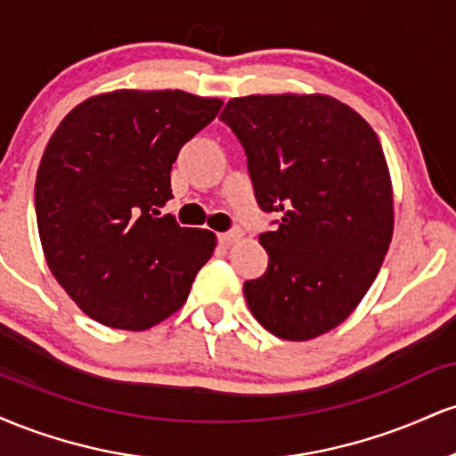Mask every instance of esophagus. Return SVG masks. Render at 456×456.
Returning <instances> with one entry per match:
<instances>
[{"label": "esophagus", "mask_w": 456, "mask_h": 456, "mask_svg": "<svg viewBox=\"0 0 456 456\" xmlns=\"http://www.w3.org/2000/svg\"><path fill=\"white\" fill-rule=\"evenodd\" d=\"M240 238H242V232H240V229H229V232L218 233V242H221V244H232Z\"/></svg>", "instance_id": "obj_1"}]
</instances>
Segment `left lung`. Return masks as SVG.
Here are the masks:
<instances>
[{"mask_svg": "<svg viewBox=\"0 0 456 456\" xmlns=\"http://www.w3.org/2000/svg\"><path fill=\"white\" fill-rule=\"evenodd\" d=\"M221 119L242 143L255 197L279 212L259 242L264 276L244 282L255 319L287 341L337 328L360 305L388 253L395 212L373 128L330 96H244Z\"/></svg>", "mask_w": 456, "mask_h": 456, "instance_id": "8db88e82", "label": "left lung"}]
</instances>
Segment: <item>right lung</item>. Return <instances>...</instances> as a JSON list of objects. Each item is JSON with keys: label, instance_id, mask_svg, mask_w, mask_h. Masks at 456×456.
Instances as JSON below:
<instances>
[{"label": "right lung", "instance_id": "obj_1", "mask_svg": "<svg viewBox=\"0 0 456 456\" xmlns=\"http://www.w3.org/2000/svg\"><path fill=\"white\" fill-rule=\"evenodd\" d=\"M221 107L180 90H118L61 119L36 175V221L46 264L86 315L145 330L186 302L216 238L159 208L174 199L182 145Z\"/></svg>", "mask_w": 456, "mask_h": 456}]
</instances>
